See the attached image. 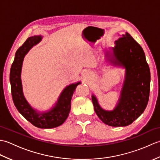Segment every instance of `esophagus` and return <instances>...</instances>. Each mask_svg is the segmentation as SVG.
I'll return each instance as SVG.
<instances>
[{
	"label": "esophagus",
	"mask_w": 160,
	"mask_h": 160,
	"mask_svg": "<svg viewBox=\"0 0 160 160\" xmlns=\"http://www.w3.org/2000/svg\"><path fill=\"white\" fill-rule=\"evenodd\" d=\"M85 76H86L87 78H90L91 76V73L90 72H89V71H88V72H86Z\"/></svg>",
	"instance_id": "obj_1"
}]
</instances>
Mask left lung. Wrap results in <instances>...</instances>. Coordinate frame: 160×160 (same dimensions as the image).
<instances>
[{
	"label": "left lung",
	"instance_id": "obj_1",
	"mask_svg": "<svg viewBox=\"0 0 160 160\" xmlns=\"http://www.w3.org/2000/svg\"><path fill=\"white\" fill-rule=\"evenodd\" d=\"M106 54L107 62L125 69L124 82L116 106L105 110L92 94L96 113L111 127H126L140 116L147 106L151 87V73L143 49L128 33L120 36Z\"/></svg>",
	"mask_w": 160,
	"mask_h": 160
}]
</instances>
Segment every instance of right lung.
<instances>
[{
  "label": "right lung",
  "instance_id": "obj_1",
  "mask_svg": "<svg viewBox=\"0 0 160 160\" xmlns=\"http://www.w3.org/2000/svg\"><path fill=\"white\" fill-rule=\"evenodd\" d=\"M41 36L29 37L16 51L14 60L10 70L9 80L11 84L13 102L17 110L27 120L40 128H52L62 124L67 120L71 109V100L76 88L81 82L71 84L61 92L55 104L45 111H39L33 108L23 94L21 71L24 58L33 46L42 40Z\"/></svg>",
  "mask_w": 160,
  "mask_h": 160
}]
</instances>
